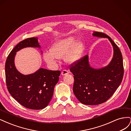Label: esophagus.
I'll return each instance as SVG.
<instances>
[{
	"label": "esophagus",
	"mask_w": 131,
	"mask_h": 131,
	"mask_svg": "<svg viewBox=\"0 0 131 131\" xmlns=\"http://www.w3.org/2000/svg\"><path fill=\"white\" fill-rule=\"evenodd\" d=\"M68 74H69L68 71L67 70H63L62 73H61V74L62 75H66Z\"/></svg>",
	"instance_id": "1"
}]
</instances>
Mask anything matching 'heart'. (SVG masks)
<instances>
[{
	"instance_id": "obj_1",
	"label": "heart",
	"mask_w": 131,
	"mask_h": 131,
	"mask_svg": "<svg viewBox=\"0 0 131 131\" xmlns=\"http://www.w3.org/2000/svg\"><path fill=\"white\" fill-rule=\"evenodd\" d=\"M76 41L75 38L70 37L55 42L50 51L43 54L45 61L50 65L56 64L58 58L64 57V61L69 64H74L81 58L84 52V46L81 41Z\"/></svg>"
}]
</instances>
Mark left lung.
Here are the masks:
<instances>
[{"mask_svg": "<svg viewBox=\"0 0 131 131\" xmlns=\"http://www.w3.org/2000/svg\"><path fill=\"white\" fill-rule=\"evenodd\" d=\"M93 36L108 38L113 47L114 54L108 65L100 69L91 67L89 56L71 64L74 75L73 92L81 103L94 105L103 103L112 96L119 87L124 77L122 56L118 46L106 34L94 31Z\"/></svg>", "mask_w": 131, "mask_h": 131, "instance_id": "obj_1", "label": "left lung"}]
</instances>
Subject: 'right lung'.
Here are the masks:
<instances>
[{
    "mask_svg": "<svg viewBox=\"0 0 131 131\" xmlns=\"http://www.w3.org/2000/svg\"><path fill=\"white\" fill-rule=\"evenodd\" d=\"M26 47L40 49L38 38L22 40L10 52L5 63L7 88L11 96L22 106L33 110L42 109L53 96L61 72L40 68L28 75L19 73L15 65V57L17 51Z\"/></svg>",
    "mask_w": 131,
    "mask_h": 131,
    "instance_id": "obj_1",
    "label": "right lung"
}]
</instances>
